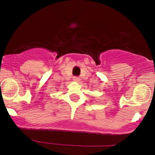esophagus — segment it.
Masks as SVG:
<instances>
[{"label": "esophagus", "instance_id": "obj_1", "mask_svg": "<svg viewBox=\"0 0 155 155\" xmlns=\"http://www.w3.org/2000/svg\"><path fill=\"white\" fill-rule=\"evenodd\" d=\"M73 80L74 81H79V78H78V77H74Z\"/></svg>", "mask_w": 155, "mask_h": 155}]
</instances>
